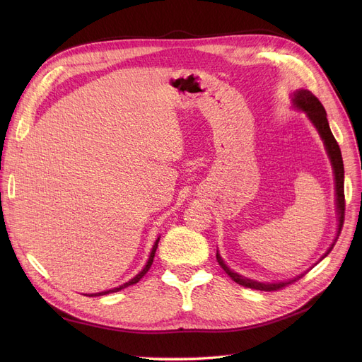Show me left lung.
<instances>
[{
  "label": "left lung",
  "instance_id": "left-lung-1",
  "mask_svg": "<svg viewBox=\"0 0 362 362\" xmlns=\"http://www.w3.org/2000/svg\"><path fill=\"white\" fill-rule=\"evenodd\" d=\"M293 104L295 107L300 108L302 111L307 112V116L310 117V120L313 122V124L317 127L318 133L321 139L325 141V145H326V149H327V154L330 157V161H332V165H333V171H334V183H336V204H337V216H339V229H337V238L340 235V230L341 227H344V221H345V191H344V160H341V154H340V148L333 136V133L330 130V126H329V122H327V114H326V110L325 107H322V104L318 101V98L315 97V95L307 89H300V90H296L293 93ZM337 238L334 239V242L332 243V246L329 248V251L322 255V258H326L330 251L333 250V246L337 240ZM217 261L220 264V267L227 273V276H230L233 281H236L238 284H240V286H245V288H251V289H257V291H264V292H273V291H279V289H283L289 286V284L295 283L296 280H299L300 277H303V274L292 279V280H288V281H279V283H259V281H255V280H251V279H246V277H242L239 276L238 273H233L227 265L223 262L220 254L217 252ZM321 258V259H322Z\"/></svg>",
  "mask_w": 362,
  "mask_h": 362
}]
</instances>
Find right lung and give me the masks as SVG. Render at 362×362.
<instances>
[{"label":"right lung","instance_id":"add662e5","mask_svg":"<svg viewBox=\"0 0 362 362\" xmlns=\"http://www.w3.org/2000/svg\"><path fill=\"white\" fill-rule=\"evenodd\" d=\"M158 242H160V238L156 240V243H154V246H152V251H151V255H149V259H148V262H146V265L144 267V270L139 273V274H136L135 277H133L132 280H129L127 283H124V284H122V286H119V288H114V289H110V291H105V292H101V293H92V295H89V296H100V295H107V293H112V292H119V291H122V289H124V288H127V286H130V284H135V283H138L146 273H148V270L151 269V265H152V261H154V257H156V251H157V248H158ZM88 296V295H86Z\"/></svg>","mask_w":362,"mask_h":362}]
</instances>
